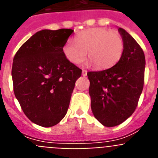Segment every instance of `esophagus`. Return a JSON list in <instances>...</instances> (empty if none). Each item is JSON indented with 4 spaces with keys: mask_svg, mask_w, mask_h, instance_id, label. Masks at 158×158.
Segmentation results:
<instances>
[{
    "mask_svg": "<svg viewBox=\"0 0 158 158\" xmlns=\"http://www.w3.org/2000/svg\"><path fill=\"white\" fill-rule=\"evenodd\" d=\"M86 75H87V70H85V69H83V70H82V76L85 77Z\"/></svg>",
    "mask_w": 158,
    "mask_h": 158,
    "instance_id": "esophagus-1",
    "label": "esophagus"
}]
</instances>
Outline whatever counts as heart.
Listing matches in <instances>:
<instances>
[{
    "label": "heart",
    "mask_w": 158,
    "mask_h": 158,
    "mask_svg": "<svg viewBox=\"0 0 158 158\" xmlns=\"http://www.w3.org/2000/svg\"><path fill=\"white\" fill-rule=\"evenodd\" d=\"M124 43L120 35L104 27H93L78 33L75 41L68 40L63 47L65 58L73 64L85 59L87 52L97 69H107L120 59Z\"/></svg>",
    "instance_id": "1"
}]
</instances>
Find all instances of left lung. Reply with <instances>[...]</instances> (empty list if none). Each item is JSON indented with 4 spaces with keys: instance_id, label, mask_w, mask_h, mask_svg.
Returning a JSON list of instances; mask_svg holds the SVG:
<instances>
[{
    "instance_id": "8db88e82",
    "label": "left lung",
    "mask_w": 158,
    "mask_h": 158,
    "mask_svg": "<svg viewBox=\"0 0 158 158\" xmlns=\"http://www.w3.org/2000/svg\"><path fill=\"white\" fill-rule=\"evenodd\" d=\"M118 31L124 43L120 59L109 69L87 73L92 111L107 127L119 125L133 114L144 85V52L128 32L121 27Z\"/></svg>"
}]
</instances>
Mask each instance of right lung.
I'll use <instances>...</instances> for the list:
<instances>
[{
  "mask_svg": "<svg viewBox=\"0 0 158 158\" xmlns=\"http://www.w3.org/2000/svg\"><path fill=\"white\" fill-rule=\"evenodd\" d=\"M72 29L40 31L13 58V90L26 116L50 127L65 117L81 69L65 58L63 47Z\"/></svg>",
  "mask_w": 158,
  "mask_h": 158,
  "instance_id": "right-lung-1",
  "label": "right lung"
}]
</instances>
